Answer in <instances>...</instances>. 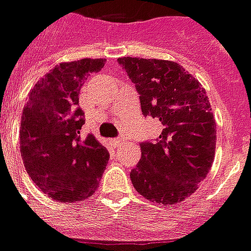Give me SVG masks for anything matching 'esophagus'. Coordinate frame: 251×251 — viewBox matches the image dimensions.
<instances>
[{
	"label": "esophagus",
	"mask_w": 251,
	"mask_h": 251,
	"mask_svg": "<svg viewBox=\"0 0 251 251\" xmlns=\"http://www.w3.org/2000/svg\"><path fill=\"white\" fill-rule=\"evenodd\" d=\"M111 144H112V147H114V148L119 147L120 144H122V140H120V139H114V140H111Z\"/></svg>",
	"instance_id": "1"
}]
</instances>
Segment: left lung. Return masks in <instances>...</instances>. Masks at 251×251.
<instances>
[{"mask_svg": "<svg viewBox=\"0 0 251 251\" xmlns=\"http://www.w3.org/2000/svg\"><path fill=\"white\" fill-rule=\"evenodd\" d=\"M140 95L145 116L160 119L156 141H144L131 180L153 203L176 204L195 192L212 166L216 123L198 79L168 60L118 59Z\"/></svg>", "mask_w": 251, "mask_h": 251, "instance_id": "1", "label": "left lung"}]
</instances>
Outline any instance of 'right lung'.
Here are the masks:
<instances>
[{
  "mask_svg": "<svg viewBox=\"0 0 251 251\" xmlns=\"http://www.w3.org/2000/svg\"><path fill=\"white\" fill-rule=\"evenodd\" d=\"M104 59L56 65L30 90L21 118V154L26 172L46 195L77 201L97 190L110 154L89 133L81 140L85 112L78 106L83 79L104 67Z\"/></svg>",
  "mask_w": 251,
  "mask_h": 251,
  "instance_id": "1",
  "label": "right lung"
}]
</instances>
